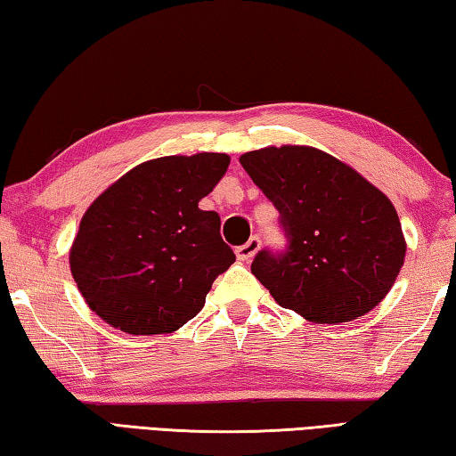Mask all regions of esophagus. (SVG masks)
Returning a JSON list of instances; mask_svg holds the SVG:
<instances>
[{
    "instance_id": "1",
    "label": "esophagus",
    "mask_w": 456,
    "mask_h": 456,
    "mask_svg": "<svg viewBox=\"0 0 456 456\" xmlns=\"http://www.w3.org/2000/svg\"><path fill=\"white\" fill-rule=\"evenodd\" d=\"M259 245H261L259 237H251L249 241H247L245 245L237 247V249H235L237 259H239V261H249V259H253V256H256L257 249H259Z\"/></svg>"
}]
</instances>
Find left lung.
<instances>
[{"mask_svg": "<svg viewBox=\"0 0 456 456\" xmlns=\"http://www.w3.org/2000/svg\"><path fill=\"white\" fill-rule=\"evenodd\" d=\"M239 163L280 211L288 237L285 251L264 249L251 264L277 304L310 322L342 323L382 302L406 241L380 189L312 146H267Z\"/></svg>", "mask_w": 456, "mask_h": 456, "instance_id": "left-lung-1", "label": "left lung"}]
</instances>
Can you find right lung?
Segmentation results:
<instances>
[{
    "mask_svg": "<svg viewBox=\"0 0 456 456\" xmlns=\"http://www.w3.org/2000/svg\"><path fill=\"white\" fill-rule=\"evenodd\" d=\"M223 152L134 167L88 207L70 272L92 312L126 334H171L205 305L235 253L221 219L199 209L229 167Z\"/></svg>",
    "mask_w": 456,
    "mask_h": 456,
    "instance_id": "obj_1",
    "label": "right lung"
}]
</instances>
